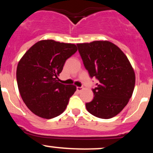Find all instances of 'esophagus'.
Here are the masks:
<instances>
[{
    "mask_svg": "<svg viewBox=\"0 0 153 153\" xmlns=\"http://www.w3.org/2000/svg\"><path fill=\"white\" fill-rule=\"evenodd\" d=\"M76 89H77V91H78V92H81V91L83 90V88H82V87H77L76 88Z\"/></svg>",
    "mask_w": 153,
    "mask_h": 153,
    "instance_id": "1",
    "label": "esophagus"
}]
</instances>
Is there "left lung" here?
I'll return each instance as SVG.
<instances>
[{
  "mask_svg": "<svg viewBox=\"0 0 153 153\" xmlns=\"http://www.w3.org/2000/svg\"><path fill=\"white\" fill-rule=\"evenodd\" d=\"M91 78L99 82L92 89L94 98L85 103L88 111L101 119H110L129 102L135 85V73L125 54L108 41L77 44Z\"/></svg>",
  "mask_w": 153,
  "mask_h": 153,
  "instance_id": "left-lung-1",
  "label": "left lung"
}]
</instances>
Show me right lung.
Here are the masks:
<instances>
[{"label":"right lung","mask_w":153,"mask_h":153,"mask_svg":"<svg viewBox=\"0 0 153 153\" xmlns=\"http://www.w3.org/2000/svg\"><path fill=\"white\" fill-rule=\"evenodd\" d=\"M77 50L74 44L41 40L19 60L16 69L19 93L35 115L49 119L65 110L76 87L60 83L58 76L66 59Z\"/></svg>","instance_id":"obj_1"}]
</instances>
